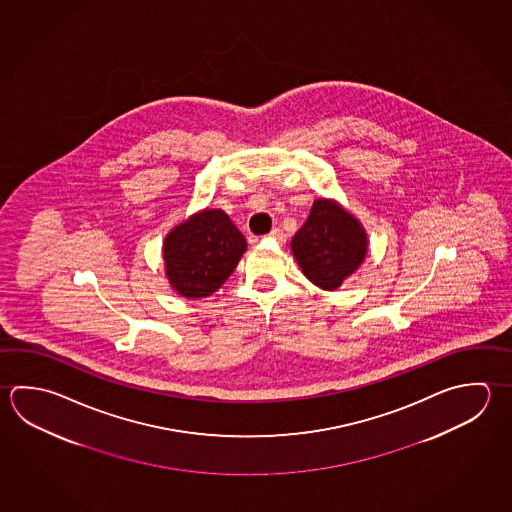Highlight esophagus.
<instances>
[{"mask_svg": "<svg viewBox=\"0 0 512 512\" xmlns=\"http://www.w3.org/2000/svg\"><path fill=\"white\" fill-rule=\"evenodd\" d=\"M269 240H274L279 245H283V243L287 242V236H285L281 229H272L269 233Z\"/></svg>", "mask_w": 512, "mask_h": 512, "instance_id": "obj_1", "label": "esophagus"}]
</instances>
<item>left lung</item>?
<instances>
[{
  "instance_id": "1",
  "label": "left lung",
  "mask_w": 512,
  "mask_h": 512,
  "mask_svg": "<svg viewBox=\"0 0 512 512\" xmlns=\"http://www.w3.org/2000/svg\"><path fill=\"white\" fill-rule=\"evenodd\" d=\"M299 269L316 287L337 290L363 265L368 234L363 223L332 198H317L290 242Z\"/></svg>"
}]
</instances>
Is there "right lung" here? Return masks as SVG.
I'll use <instances>...</instances> for the list:
<instances>
[{
    "mask_svg": "<svg viewBox=\"0 0 512 512\" xmlns=\"http://www.w3.org/2000/svg\"><path fill=\"white\" fill-rule=\"evenodd\" d=\"M245 251L247 240L231 218L222 209L205 207L166 234V278L184 298H207L233 274Z\"/></svg>",
    "mask_w": 512,
    "mask_h": 512,
    "instance_id": "1",
    "label": "right lung"
}]
</instances>
